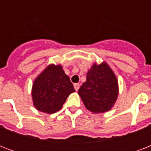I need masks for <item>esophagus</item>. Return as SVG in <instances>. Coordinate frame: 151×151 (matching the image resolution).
Masks as SVG:
<instances>
[{
    "instance_id": "1",
    "label": "esophagus",
    "mask_w": 151,
    "mask_h": 151,
    "mask_svg": "<svg viewBox=\"0 0 151 151\" xmlns=\"http://www.w3.org/2000/svg\"><path fill=\"white\" fill-rule=\"evenodd\" d=\"M73 86H74V88H75L76 91H78V90L79 89V88H80V84L77 83V84H74V85H73Z\"/></svg>"
}]
</instances>
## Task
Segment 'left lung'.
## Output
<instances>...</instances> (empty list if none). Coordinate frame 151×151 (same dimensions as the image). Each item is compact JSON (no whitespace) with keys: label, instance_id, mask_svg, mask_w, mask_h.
I'll return each mask as SVG.
<instances>
[{"label":"left lung","instance_id":"8db88e82","mask_svg":"<svg viewBox=\"0 0 151 151\" xmlns=\"http://www.w3.org/2000/svg\"><path fill=\"white\" fill-rule=\"evenodd\" d=\"M78 94L88 110L96 114L106 112L113 107L118 96L117 78L106 63H95Z\"/></svg>","mask_w":151,"mask_h":151}]
</instances>
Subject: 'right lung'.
Here are the masks:
<instances>
[{
    "instance_id": "right-lung-1",
    "label": "right lung",
    "mask_w": 151,
    "mask_h": 151,
    "mask_svg": "<svg viewBox=\"0 0 151 151\" xmlns=\"http://www.w3.org/2000/svg\"><path fill=\"white\" fill-rule=\"evenodd\" d=\"M75 92L60 65H49L35 79L32 98L37 110L47 114L59 111L70 93Z\"/></svg>"
}]
</instances>
